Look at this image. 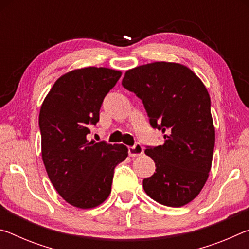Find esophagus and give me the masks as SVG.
I'll return each mask as SVG.
<instances>
[{
  "instance_id": "1",
  "label": "esophagus",
  "mask_w": 249,
  "mask_h": 249,
  "mask_svg": "<svg viewBox=\"0 0 249 249\" xmlns=\"http://www.w3.org/2000/svg\"><path fill=\"white\" fill-rule=\"evenodd\" d=\"M142 151H144V149H142V146L141 144H138V142L132 147H128V155L130 156V157H136V156H140L142 154Z\"/></svg>"
}]
</instances>
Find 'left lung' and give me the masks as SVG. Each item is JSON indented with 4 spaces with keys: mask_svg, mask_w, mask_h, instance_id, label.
<instances>
[{
    "mask_svg": "<svg viewBox=\"0 0 249 249\" xmlns=\"http://www.w3.org/2000/svg\"><path fill=\"white\" fill-rule=\"evenodd\" d=\"M122 84L142 101L150 125L165 134L163 145L145 149L156 172L142 188L162 205L188 204L204 187L212 166L215 129L208 90L188 67L166 61L127 70Z\"/></svg>",
    "mask_w": 249,
    "mask_h": 249,
    "instance_id": "obj_1",
    "label": "left lung"
}]
</instances>
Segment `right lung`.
Instances as JSON below:
<instances>
[{
	"mask_svg": "<svg viewBox=\"0 0 249 249\" xmlns=\"http://www.w3.org/2000/svg\"><path fill=\"white\" fill-rule=\"evenodd\" d=\"M122 72L108 68L75 69L61 75L41 104V157L60 196L79 209H92L111 193L115 167L128 155L123 144L89 142L105 95Z\"/></svg>",
	"mask_w": 249,
	"mask_h": 249,
	"instance_id": "add662e5",
	"label": "right lung"
}]
</instances>
